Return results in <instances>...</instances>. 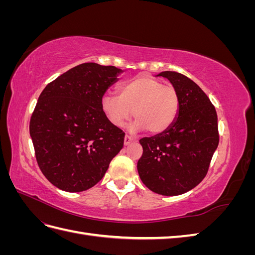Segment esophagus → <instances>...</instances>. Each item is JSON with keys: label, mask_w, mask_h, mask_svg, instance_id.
<instances>
[{"label": "esophagus", "mask_w": 255, "mask_h": 255, "mask_svg": "<svg viewBox=\"0 0 255 255\" xmlns=\"http://www.w3.org/2000/svg\"><path fill=\"white\" fill-rule=\"evenodd\" d=\"M133 140H134L133 137H130L128 135H126V137H125V144L128 145V144H129L130 142H132Z\"/></svg>", "instance_id": "esophagus-1"}]
</instances>
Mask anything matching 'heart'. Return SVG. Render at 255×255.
I'll return each mask as SVG.
<instances>
[{
  "mask_svg": "<svg viewBox=\"0 0 255 255\" xmlns=\"http://www.w3.org/2000/svg\"><path fill=\"white\" fill-rule=\"evenodd\" d=\"M101 110L113 126L122 128L133 116V129L158 134L171 127L180 110V98L170 85L148 74L137 75L119 85L118 96L107 94Z\"/></svg>",
  "mask_w": 255,
  "mask_h": 255,
  "instance_id": "1",
  "label": "heart"
}]
</instances>
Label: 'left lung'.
I'll return each mask as SVG.
<instances>
[{
    "instance_id": "8db88e82",
    "label": "left lung",
    "mask_w": 255,
    "mask_h": 255,
    "mask_svg": "<svg viewBox=\"0 0 255 255\" xmlns=\"http://www.w3.org/2000/svg\"><path fill=\"white\" fill-rule=\"evenodd\" d=\"M158 75L176 89L180 110L170 128L139 140L143 152L137 169L149 189L177 196L196 187L208 171L219 143L217 113L205 92L187 76L175 71Z\"/></svg>"
}]
</instances>
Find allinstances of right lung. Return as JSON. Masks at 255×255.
<instances>
[{"label": "right lung", "instance_id": "right-lung-1", "mask_svg": "<svg viewBox=\"0 0 255 255\" xmlns=\"http://www.w3.org/2000/svg\"><path fill=\"white\" fill-rule=\"evenodd\" d=\"M121 70L85 63L49 83L29 121L37 164L59 189L79 192L104 176L125 132L101 110V99Z\"/></svg>", "mask_w": 255, "mask_h": 255}]
</instances>
